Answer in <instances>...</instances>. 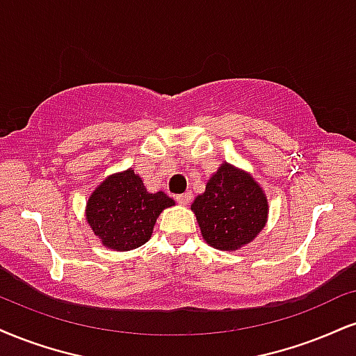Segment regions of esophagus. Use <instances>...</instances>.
Instances as JSON below:
<instances>
[{"mask_svg": "<svg viewBox=\"0 0 356 356\" xmlns=\"http://www.w3.org/2000/svg\"><path fill=\"white\" fill-rule=\"evenodd\" d=\"M191 199H192V194L191 192H186V194H179V195H175V200H177L179 204H182V205H187L191 202Z\"/></svg>", "mask_w": 356, "mask_h": 356, "instance_id": "esophagus-1", "label": "esophagus"}]
</instances>
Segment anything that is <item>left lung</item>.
Returning <instances> with one entry per match:
<instances>
[{"instance_id":"obj_1","label":"left lung","mask_w":356,"mask_h":356,"mask_svg":"<svg viewBox=\"0 0 356 356\" xmlns=\"http://www.w3.org/2000/svg\"><path fill=\"white\" fill-rule=\"evenodd\" d=\"M192 211L209 245L237 250L264 229L268 204L250 175L222 164L209 179L204 194L197 195Z\"/></svg>"}]
</instances>
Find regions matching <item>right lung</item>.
I'll return each instance as SVG.
<instances>
[{"label":"right lung","instance_id":"right-lung-1","mask_svg":"<svg viewBox=\"0 0 356 356\" xmlns=\"http://www.w3.org/2000/svg\"><path fill=\"white\" fill-rule=\"evenodd\" d=\"M174 200L164 192L145 191L134 170L114 174L89 197L86 219L106 247L132 250L151 238L154 224Z\"/></svg>","mask_w":356,"mask_h":356}]
</instances>
